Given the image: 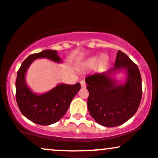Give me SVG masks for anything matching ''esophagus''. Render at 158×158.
I'll list each match as a JSON object with an SVG mask.
<instances>
[{"instance_id":"esophagus-1","label":"esophagus","mask_w":158,"mask_h":158,"mask_svg":"<svg viewBox=\"0 0 158 158\" xmlns=\"http://www.w3.org/2000/svg\"><path fill=\"white\" fill-rule=\"evenodd\" d=\"M81 87L83 88H85L86 87V82L85 81H84V80H82V81H81Z\"/></svg>"}]
</instances>
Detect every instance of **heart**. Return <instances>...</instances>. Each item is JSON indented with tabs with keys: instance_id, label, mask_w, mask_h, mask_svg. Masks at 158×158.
<instances>
[{
	"instance_id": "b5f03b06",
	"label": "heart",
	"mask_w": 158,
	"mask_h": 158,
	"mask_svg": "<svg viewBox=\"0 0 158 158\" xmlns=\"http://www.w3.org/2000/svg\"><path fill=\"white\" fill-rule=\"evenodd\" d=\"M108 62V56L106 54H102L99 57L94 56L89 59L84 64V66L86 68H93L96 65L97 62H99V65L101 66L106 65Z\"/></svg>"
}]
</instances>
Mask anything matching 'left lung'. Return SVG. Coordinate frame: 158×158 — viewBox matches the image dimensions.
I'll return each instance as SVG.
<instances>
[{
    "label": "left lung",
    "instance_id": "left-lung-1",
    "mask_svg": "<svg viewBox=\"0 0 158 158\" xmlns=\"http://www.w3.org/2000/svg\"><path fill=\"white\" fill-rule=\"evenodd\" d=\"M124 69L127 78L124 85H118L108 75ZM89 91L88 111L100 125L120 126L132 118L138 110L142 99V78L139 69L122 51L118 52L114 67L106 73H96L86 77Z\"/></svg>",
    "mask_w": 158,
    "mask_h": 158
}]
</instances>
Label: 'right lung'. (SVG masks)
<instances>
[{
  "label": "right lung",
  "mask_w": 158,
  "mask_h": 158,
  "mask_svg": "<svg viewBox=\"0 0 158 158\" xmlns=\"http://www.w3.org/2000/svg\"><path fill=\"white\" fill-rule=\"evenodd\" d=\"M39 58L62 62L56 50H51L31 54L25 59L17 72L16 99L20 111L25 118L37 124L46 126L56 123L65 115L73 98L81 89V84H62L44 94L34 93L25 84V75L31 62Z\"/></svg>",
  "instance_id": "obj_1"
}]
</instances>
